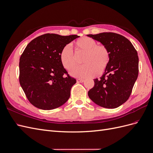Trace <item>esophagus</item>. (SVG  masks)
Masks as SVG:
<instances>
[{"label":"esophagus","instance_id":"34e87169","mask_svg":"<svg viewBox=\"0 0 153 153\" xmlns=\"http://www.w3.org/2000/svg\"><path fill=\"white\" fill-rule=\"evenodd\" d=\"M76 82L78 83H82L84 82V79H81V78H78V79L76 80Z\"/></svg>","mask_w":153,"mask_h":153}]
</instances>
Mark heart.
<instances>
[{
	"label": "heart",
	"instance_id": "heart-1",
	"mask_svg": "<svg viewBox=\"0 0 153 153\" xmlns=\"http://www.w3.org/2000/svg\"><path fill=\"white\" fill-rule=\"evenodd\" d=\"M76 56L84 55L80 67L73 69L71 75L75 77L89 78L102 74L107 68L110 60V52L104 45H97L96 41L89 37H83L76 41ZM69 45H65L60 53V61L63 68L71 71L78 63L77 57Z\"/></svg>",
	"mask_w": 153,
	"mask_h": 153
}]
</instances>
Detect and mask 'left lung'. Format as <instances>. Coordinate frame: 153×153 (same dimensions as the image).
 Segmentation results:
<instances>
[{"label": "left lung", "mask_w": 153, "mask_h": 153, "mask_svg": "<svg viewBox=\"0 0 153 153\" xmlns=\"http://www.w3.org/2000/svg\"><path fill=\"white\" fill-rule=\"evenodd\" d=\"M87 36L105 45L110 52L107 68L88 92L94 103L106 108H115L126 102L131 95L138 75L137 50L127 38L114 32Z\"/></svg>", "instance_id": "left-lung-1"}]
</instances>
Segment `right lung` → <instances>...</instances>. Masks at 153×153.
Listing matches in <instances>:
<instances>
[{
    "label": "right lung",
    "instance_id": "obj_1",
    "mask_svg": "<svg viewBox=\"0 0 153 153\" xmlns=\"http://www.w3.org/2000/svg\"><path fill=\"white\" fill-rule=\"evenodd\" d=\"M78 37L45 34L27 45L20 58L19 81L32 105L52 110L68 100L76 81L63 68L59 55L64 46Z\"/></svg>",
    "mask_w": 153,
    "mask_h": 153
}]
</instances>
